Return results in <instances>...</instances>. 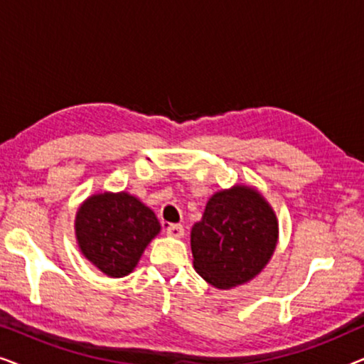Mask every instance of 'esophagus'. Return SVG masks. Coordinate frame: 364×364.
Returning <instances> with one entry per match:
<instances>
[{
    "mask_svg": "<svg viewBox=\"0 0 364 364\" xmlns=\"http://www.w3.org/2000/svg\"><path fill=\"white\" fill-rule=\"evenodd\" d=\"M167 235L173 237V238H182L183 237V225L181 223H171L167 228Z\"/></svg>",
    "mask_w": 364,
    "mask_h": 364,
    "instance_id": "1",
    "label": "esophagus"
}]
</instances>
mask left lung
Here are the masks:
<instances>
[{"label":"left lung","instance_id":"1","mask_svg":"<svg viewBox=\"0 0 364 364\" xmlns=\"http://www.w3.org/2000/svg\"><path fill=\"white\" fill-rule=\"evenodd\" d=\"M277 240L273 208L255 188L235 186L213 193L192 227L193 268L222 290L243 285L265 268Z\"/></svg>","mask_w":364,"mask_h":364}]
</instances>
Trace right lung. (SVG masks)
I'll use <instances>...</instances> for the list:
<instances>
[{"label":"right lung","instance_id":"1","mask_svg":"<svg viewBox=\"0 0 364 364\" xmlns=\"http://www.w3.org/2000/svg\"><path fill=\"white\" fill-rule=\"evenodd\" d=\"M74 227L82 255L112 278L129 275L161 232L156 213L127 192L91 196L79 207Z\"/></svg>","mask_w":364,"mask_h":364}]
</instances>
